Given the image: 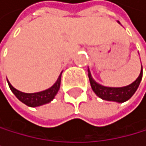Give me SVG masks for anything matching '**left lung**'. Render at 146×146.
<instances>
[{
	"mask_svg": "<svg viewBox=\"0 0 146 146\" xmlns=\"http://www.w3.org/2000/svg\"><path fill=\"white\" fill-rule=\"evenodd\" d=\"M88 73H89L88 75H89L91 89L99 98L102 99L104 100H108V102H115L118 103H123L132 98V96L135 93V91L137 90L139 85H140V82L142 80V78H143V67L141 66L140 74H139L138 78L135 80L133 83H131L128 86L120 87V88L105 87V86L100 85L98 82H96L93 79V78H92L90 68H88Z\"/></svg>",
	"mask_w": 146,
	"mask_h": 146,
	"instance_id": "left-lung-1",
	"label": "left lung"
}]
</instances>
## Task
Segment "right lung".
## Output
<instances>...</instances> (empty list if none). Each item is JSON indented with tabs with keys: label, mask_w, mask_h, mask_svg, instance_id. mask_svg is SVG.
Instances as JSON below:
<instances>
[{
	"label": "right lung",
	"mask_w": 146,
	"mask_h": 146,
	"mask_svg": "<svg viewBox=\"0 0 146 146\" xmlns=\"http://www.w3.org/2000/svg\"><path fill=\"white\" fill-rule=\"evenodd\" d=\"M62 72L60 73L59 77L57 78L56 81L54 83V85L44 90L35 92V93H25V92H22L20 90H16L15 88H13L12 84L9 82L8 79H7V82H8V85L10 87L11 90H12V92L16 96V98L20 100V102H22L23 103H25V105H27V106H29V107H38V106H41V105L49 103L55 99L56 95L57 94V92H58L59 88H60Z\"/></svg>",
	"instance_id": "obj_1"
}]
</instances>
